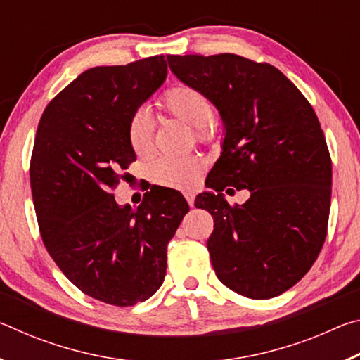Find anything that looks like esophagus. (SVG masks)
<instances>
[{"label":"esophagus","instance_id":"esophagus-1","mask_svg":"<svg viewBox=\"0 0 360 360\" xmlns=\"http://www.w3.org/2000/svg\"><path fill=\"white\" fill-rule=\"evenodd\" d=\"M184 197L187 200V203L193 206V202H195V193L193 192H184Z\"/></svg>","mask_w":360,"mask_h":360}]
</instances>
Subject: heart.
I'll use <instances>...</instances> for the list:
<instances>
[{
  "instance_id": "1",
  "label": "heart",
  "mask_w": 360,
  "mask_h": 360,
  "mask_svg": "<svg viewBox=\"0 0 360 360\" xmlns=\"http://www.w3.org/2000/svg\"><path fill=\"white\" fill-rule=\"evenodd\" d=\"M160 103L163 109H167L174 117L195 127L200 141H211V122L214 119V105L202 90L187 84L173 85V87L165 90ZM127 138H129V144L135 154L146 155L152 150L154 120H152L148 109H136L130 115L129 124H127ZM205 168L206 163L200 155L158 157L150 162L148 173L150 181L157 186L191 188L197 184Z\"/></svg>"
}]
</instances>
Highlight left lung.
I'll use <instances>...</instances> for the list:
<instances>
[{"instance_id":"obj_1","label":"left lung","mask_w":360,"mask_h":360,"mask_svg":"<svg viewBox=\"0 0 360 360\" xmlns=\"http://www.w3.org/2000/svg\"><path fill=\"white\" fill-rule=\"evenodd\" d=\"M167 60L179 81L210 96L225 125L222 154L206 178L217 193L195 200L214 219L208 251L216 276L254 300L283 294L307 275L327 236L332 160L318 115L270 63L235 53ZM229 185L252 197L227 204Z\"/></svg>"}]
</instances>
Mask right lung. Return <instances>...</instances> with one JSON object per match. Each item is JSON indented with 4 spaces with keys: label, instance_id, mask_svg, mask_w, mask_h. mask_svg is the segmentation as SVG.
Instances as JSON below:
<instances>
[{
    "label": "right lung",
    "instance_id": "right-lung-1",
    "mask_svg": "<svg viewBox=\"0 0 360 360\" xmlns=\"http://www.w3.org/2000/svg\"><path fill=\"white\" fill-rule=\"evenodd\" d=\"M167 77L165 56L95 66L42 112L30 182L47 252L84 294L115 307L148 300L167 275V246L188 212L174 188L115 203L112 191L136 160L130 115Z\"/></svg>",
    "mask_w": 360,
    "mask_h": 360
}]
</instances>
